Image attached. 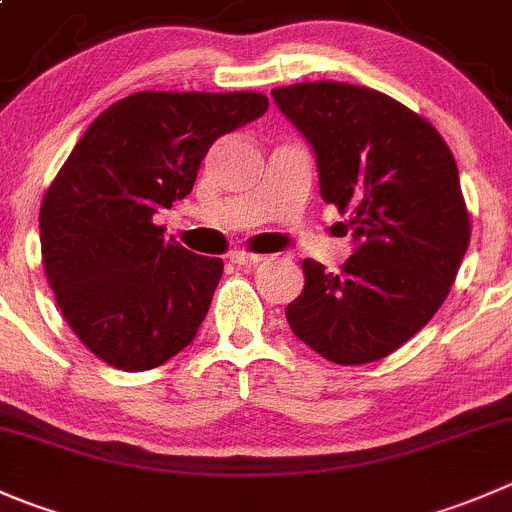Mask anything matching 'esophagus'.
Here are the masks:
<instances>
[{
  "label": "esophagus",
  "mask_w": 512,
  "mask_h": 512,
  "mask_svg": "<svg viewBox=\"0 0 512 512\" xmlns=\"http://www.w3.org/2000/svg\"><path fill=\"white\" fill-rule=\"evenodd\" d=\"M262 260H265L262 255H255V252H245V250H237L230 255V262H235V265H257V262Z\"/></svg>",
  "instance_id": "obj_1"
}]
</instances>
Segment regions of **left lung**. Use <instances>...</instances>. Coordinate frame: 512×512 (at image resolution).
Wrapping results in <instances>:
<instances>
[{
  "mask_svg": "<svg viewBox=\"0 0 512 512\" xmlns=\"http://www.w3.org/2000/svg\"><path fill=\"white\" fill-rule=\"evenodd\" d=\"M272 99L310 142L322 200L350 217L355 240L340 272L302 262L290 330L337 365L382 360L433 320L468 250L453 152L428 119L375 89L302 82Z\"/></svg>",
  "mask_w": 512,
  "mask_h": 512,
  "instance_id": "8db88e82",
  "label": "left lung"
}]
</instances>
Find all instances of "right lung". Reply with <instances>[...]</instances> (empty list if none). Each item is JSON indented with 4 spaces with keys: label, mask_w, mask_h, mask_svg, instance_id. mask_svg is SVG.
<instances>
[{
    "label": "right lung",
    "mask_w": 512,
    "mask_h": 512,
    "mask_svg": "<svg viewBox=\"0 0 512 512\" xmlns=\"http://www.w3.org/2000/svg\"><path fill=\"white\" fill-rule=\"evenodd\" d=\"M260 92H137L87 127L39 210L42 265L74 335L107 365L152 370L195 340L220 257L165 240L217 137L265 114Z\"/></svg>",
    "instance_id": "obj_1"
}]
</instances>
